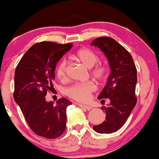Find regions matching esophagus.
<instances>
[{"mask_svg": "<svg viewBox=\"0 0 159 159\" xmlns=\"http://www.w3.org/2000/svg\"><path fill=\"white\" fill-rule=\"evenodd\" d=\"M80 107H83L84 109H86L88 110V111H90V110L92 109V107L91 106H89V105H79Z\"/></svg>", "mask_w": 159, "mask_h": 159, "instance_id": "34e87169", "label": "esophagus"}]
</instances>
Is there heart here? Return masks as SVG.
Segmentation results:
<instances>
[{
	"label": "heart",
	"instance_id": "obj_1",
	"mask_svg": "<svg viewBox=\"0 0 159 159\" xmlns=\"http://www.w3.org/2000/svg\"><path fill=\"white\" fill-rule=\"evenodd\" d=\"M76 57L86 68H91V74L96 80L102 81L106 77L107 68L105 65L98 62L99 60L97 53L88 48H81L76 53ZM56 75L60 80L66 78L67 74V60L62 59L56 67ZM97 89V85L93 82L89 81L84 83H76L66 89V93L68 97L74 100L86 102L91 98L93 92Z\"/></svg>",
	"mask_w": 159,
	"mask_h": 159
}]
</instances>
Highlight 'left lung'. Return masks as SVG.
I'll return each mask as SVG.
<instances>
[{
    "label": "left lung",
    "instance_id": "left-lung-1",
    "mask_svg": "<svg viewBox=\"0 0 159 159\" xmlns=\"http://www.w3.org/2000/svg\"><path fill=\"white\" fill-rule=\"evenodd\" d=\"M91 45L105 53L111 69L107 85L98 97L102 102L106 98L111 101L107 107H102L106 114L105 121L93 126V129L99 134H111L124 125L136 105V67L128 51L114 39L99 37L92 41Z\"/></svg>",
    "mask_w": 159,
    "mask_h": 159
}]
</instances>
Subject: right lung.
<instances>
[{
	"mask_svg": "<svg viewBox=\"0 0 159 159\" xmlns=\"http://www.w3.org/2000/svg\"><path fill=\"white\" fill-rule=\"evenodd\" d=\"M73 44L43 41L25 53L15 72L14 99L27 124L39 136L53 139L66 130V107L71 102L61 98L47 102V92L53 91L56 64Z\"/></svg>",
	"mask_w": 159,
	"mask_h": 159,
	"instance_id": "right-lung-1",
	"label": "right lung"
}]
</instances>
